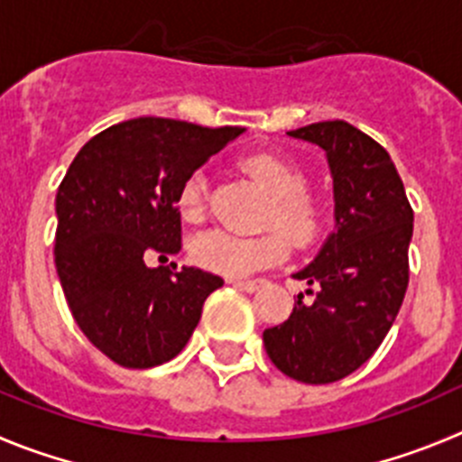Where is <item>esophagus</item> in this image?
Segmentation results:
<instances>
[{
  "instance_id": "1",
  "label": "esophagus",
  "mask_w": 462,
  "mask_h": 462,
  "mask_svg": "<svg viewBox=\"0 0 462 462\" xmlns=\"http://www.w3.org/2000/svg\"><path fill=\"white\" fill-rule=\"evenodd\" d=\"M230 282L235 284V287H239V290L244 291H257L262 287V284L266 282V280L257 278V280H239V278H230Z\"/></svg>"
}]
</instances>
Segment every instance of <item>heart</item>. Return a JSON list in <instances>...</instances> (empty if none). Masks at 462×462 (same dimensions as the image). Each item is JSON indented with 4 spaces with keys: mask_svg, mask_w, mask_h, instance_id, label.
I'll return each instance as SVG.
<instances>
[{
    "mask_svg": "<svg viewBox=\"0 0 462 462\" xmlns=\"http://www.w3.org/2000/svg\"><path fill=\"white\" fill-rule=\"evenodd\" d=\"M241 166L271 196L264 226L280 227L296 245L312 244L323 227V207L312 193L305 191L308 175L303 168L275 152H255L245 157ZM205 200L207 180L200 171H196L180 187V217L189 223H198L205 214ZM283 236L278 230L255 236L211 230L193 239L191 255L205 269L236 278V275L255 273V271L282 262L290 253L288 236Z\"/></svg>",
    "mask_w": 462,
    "mask_h": 462,
    "instance_id": "1",
    "label": "heart"
}]
</instances>
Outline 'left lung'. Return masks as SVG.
Returning <instances> with one entry per match:
<instances>
[{
  "mask_svg": "<svg viewBox=\"0 0 462 462\" xmlns=\"http://www.w3.org/2000/svg\"><path fill=\"white\" fill-rule=\"evenodd\" d=\"M328 154L335 226L312 264L294 278L303 294L280 326L264 330V348L282 374L310 385L348 376L376 353L408 290L412 207L390 154L344 120L290 132Z\"/></svg>",
  "mask_w": 462,
  "mask_h": 462,
  "instance_id": "8db88e82",
  "label": "left lung"
}]
</instances>
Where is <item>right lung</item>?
<instances>
[{
  "label": "right lung",
  "mask_w": 462,
  "mask_h": 462,
  "mask_svg": "<svg viewBox=\"0 0 462 462\" xmlns=\"http://www.w3.org/2000/svg\"><path fill=\"white\" fill-rule=\"evenodd\" d=\"M241 132L152 116L125 120L95 134L59 184L56 273L81 333L120 367L172 360L223 284L193 266L148 262L180 253V187Z\"/></svg>",
  "instance_id": "add662e5"
}]
</instances>
